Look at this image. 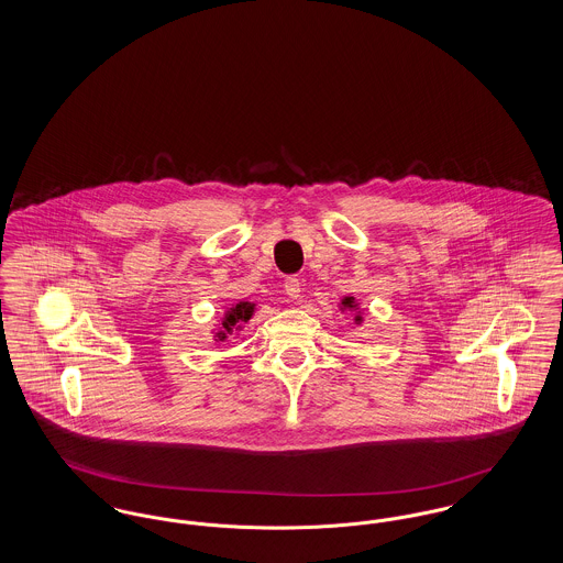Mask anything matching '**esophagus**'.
Segmentation results:
<instances>
[{"mask_svg":"<svg viewBox=\"0 0 563 563\" xmlns=\"http://www.w3.org/2000/svg\"><path fill=\"white\" fill-rule=\"evenodd\" d=\"M285 294L289 295L291 299L299 297V294H301V283H299V278H295V276H287V278H285Z\"/></svg>","mask_w":563,"mask_h":563,"instance_id":"esophagus-1","label":"esophagus"}]
</instances>
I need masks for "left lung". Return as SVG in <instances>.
<instances>
[{
    "label": "left lung",
    "mask_w": 563,
    "mask_h": 563,
    "mask_svg": "<svg viewBox=\"0 0 563 563\" xmlns=\"http://www.w3.org/2000/svg\"><path fill=\"white\" fill-rule=\"evenodd\" d=\"M342 303H344V308H354V297H346ZM354 321L361 322V317H356Z\"/></svg>",
    "instance_id": "left-lung-1"
}]
</instances>
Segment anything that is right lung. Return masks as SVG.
<instances>
[{
    "instance_id": "add662e5",
    "label": "right lung",
    "mask_w": 563,
    "mask_h": 563,
    "mask_svg": "<svg viewBox=\"0 0 563 563\" xmlns=\"http://www.w3.org/2000/svg\"><path fill=\"white\" fill-rule=\"evenodd\" d=\"M253 308H255V306L249 303V301H241V303H236L234 308H230L228 314H225V319L221 322L223 329H219V331L214 333V338H217V340H225V335L232 333V329H241L242 322H246L253 317Z\"/></svg>"
}]
</instances>
